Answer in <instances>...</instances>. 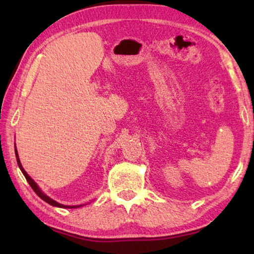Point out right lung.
I'll use <instances>...</instances> for the list:
<instances>
[{
	"label": "right lung",
	"instance_id": "1",
	"mask_svg": "<svg viewBox=\"0 0 254 254\" xmlns=\"http://www.w3.org/2000/svg\"><path fill=\"white\" fill-rule=\"evenodd\" d=\"M15 157H16V162H18V165H19V168L21 169V171H22V174L24 175V177H25V179H27V182L29 183V185L30 186H31V188L33 189L34 190V192H36V194L40 197L41 199H44L46 203H48V204H50L51 206H56V207H62V208H77V207H80V206H83V205H75V206H67V205H63V204H59V203H57V201L56 200H54L53 198H50V197H48L47 196L46 194H44V191H41V189L38 187V185L34 183V180L30 177V176L27 174V171H25L24 169H23V167H22V165H21V162H20V159H19V154H18V150H16V148H15Z\"/></svg>",
	"mask_w": 254,
	"mask_h": 254
}]
</instances>
